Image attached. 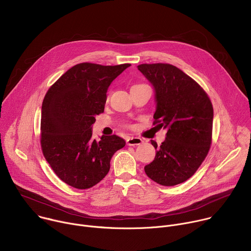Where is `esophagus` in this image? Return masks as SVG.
I'll use <instances>...</instances> for the list:
<instances>
[{
    "instance_id": "obj_1",
    "label": "esophagus",
    "mask_w": 251,
    "mask_h": 251,
    "mask_svg": "<svg viewBox=\"0 0 251 251\" xmlns=\"http://www.w3.org/2000/svg\"><path fill=\"white\" fill-rule=\"evenodd\" d=\"M143 142V140L139 137H133V136H130L126 139V144L128 146H135V145H140L141 143Z\"/></svg>"
}]
</instances>
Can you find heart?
Masks as SVG:
<instances>
[{
  "label": "heart",
  "mask_w": 251,
  "mask_h": 251,
  "mask_svg": "<svg viewBox=\"0 0 251 251\" xmlns=\"http://www.w3.org/2000/svg\"><path fill=\"white\" fill-rule=\"evenodd\" d=\"M136 85H137V84H136Z\"/></svg>",
  "instance_id": "heart-1"
}]
</instances>
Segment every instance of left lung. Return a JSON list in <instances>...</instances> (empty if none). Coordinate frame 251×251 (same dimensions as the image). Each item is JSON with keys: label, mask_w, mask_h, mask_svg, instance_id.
Here are the masks:
<instances>
[{"label": "left lung", "mask_w": 251, "mask_h": 251, "mask_svg": "<svg viewBox=\"0 0 251 251\" xmlns=\"http://www.w3.org/2000/svg\"><path fill=\"white\" fill-rule=\"evenodd\" d=\"M137 69L152 83L157 109L153 125L167 128L155 159L144 167L155 182L173 186L187 180L205 160L211 143L213 106L205 90L170 64H142Z\"/></svg>", "instance_id": "obj_1"}]
</instances>
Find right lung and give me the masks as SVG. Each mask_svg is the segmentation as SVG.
I'll return each mask as SVG.
<instances>
[{
	"label": "right lung",
	"instance_id": "1",
	"mask_svg": "<svg viewBox=\"0 0 251 251\" xmlns=\"http://www.w3.org/2000/svg\"><path fill=\"white\" fill-rule=\"evenodd\" d=\"M130 64L81 63L65 73L47 91L41 114L40 143L52 170L67 184L87 189L110 170L114 153L126 145L117 136L92 138L95 116L104 112L111 82Z\"/></svg>",
	"mask_w": 251,
	"mask_h": 251
}]
</instances>
